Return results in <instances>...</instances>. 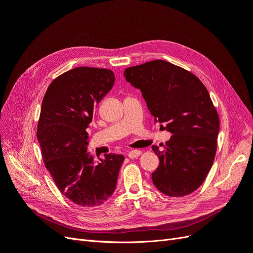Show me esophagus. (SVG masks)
Wrapping results in <instances>:
<instances>
[{
  "label": "esophagus",
  "mask_w": 253,
  "mask_h": 253,
  "mask_svg": "<svg viewBox=\"0 0 253 253\" xmlns=\"http://www.w3.org/2000/svg\"><path fill=\"white\" fill-rule=\"evenodd\" d=\"M140 154H141V151H139V150H132V151H129L127 153V156L131 158V159H133V158H136V157L140 156Z\"/></svg>",
  "instance_id": "obj_1"
}]
</instances>
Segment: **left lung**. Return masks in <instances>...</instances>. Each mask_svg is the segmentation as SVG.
I'll return each instance as SVG.
<instances>
[{
  "label": "left lung",
  "instance_id": "left-lung-1",
  "mask_svg": "<svg viewBox=\"0 0 253 253\" xmlns=\"http://www.w3.org/2000/svg\"><path fill=\"white\" fill-rule=\"evenodd\" d=\"M125 78L140 89L154 121L172 133L152 180L168 196L194 192L209 173L215 157L219 119L206 86L196 76L164 60L128 67Z\"/></svg>",
  "mask_w": 253,
  "mask_h": 253
}]
</instances>
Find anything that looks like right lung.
I'll return each instance as SVG.
<instances>
[{"mask_svg": "<svg viewBox=\"0 0 253 253\" xmlns=\"http://www.w3.org/2000/svg\"><path fill=\"white\" fill-rule=\"evenodd\" d=\"M114 83V73L106 68L76 67L50 83L42 101L37 138L45 167L60 192L82 207L109 200L125 160L110 153L96 164L87 152L86 128Z\"/></svg>", "mask_w": 253, "mask_h": 253, "instance_id": "obj_1", "label": "right lung"}]
</instances>
